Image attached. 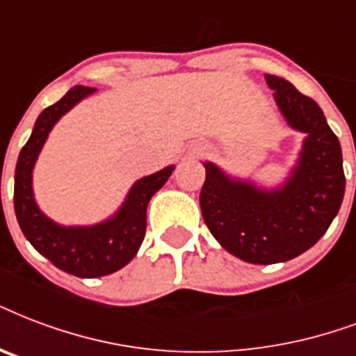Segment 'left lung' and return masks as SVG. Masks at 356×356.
I'll return each instance as SVG.
<instances>
[{"label": "left lung", "mask_w": 356, "mask_h": 356, "mask_svg": "<svg viewBox=\"0 0 356 356\" xmlns=\"http://www.w3.org/2000/svg\"><path fill=\"white\" fill-rule=\"evenodd\" d=\"M278 110L306 134L297 164L278 186H259L203 162V220L224 250L254 265L289 261L325 235L340 211L346 175L341 147L316 100L280 76L265 74Z\"/></svg>", "instance_id": "1"}]
</instances>
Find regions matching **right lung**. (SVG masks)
Listing matches in <instances>:
<instances>
[{"label": "right lung", "instance_id": "obj_1", "mask_svg": "<svg viewBox=\"0 0 356 356\" xmlns=\"http://www.w3.org/2000/svg\"><path fill=\"white\" fill-rule=\"evenodd\" d=\"M95 91V88L76 86L40 113L29 140L22 147L15 172V213L22 233L39 254L78 278L112 275L134 259L145 237L149 202L175 170V166H166L153 175L138 179L121 207L99 224L63 226L48 218L35 202V162L59 119Z\"/></svg>", "mask_w": 356, "mask_h": 356}]
</instances>
